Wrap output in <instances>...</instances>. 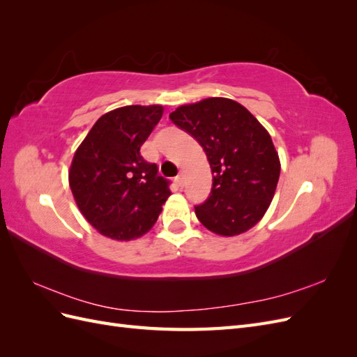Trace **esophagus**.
Listing matches in <instances>:
<instances>
[{
    "label": "esophagus",
    "mask_w": 357,
    "mask_h": 357,
    "mask_svg": "<svg viewBox=\"0 0 357 357\" xmlns=\"http://www.w3.org/2000/svg\"><path fill=\"white\" fill-rule=\"evenodd\" d=\"M176 181H177V185H178L180 188H183V185H185V177H183V174H178V176L176 177Z\"/></svg>",
    "instance_id": "obj_1"
}]
</instances>
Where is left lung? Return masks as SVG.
Masks as SVG:
<instances>
[{"instance_id": "1", "label": "left lung", "mask_w": 357, "mask_h": 357, "mask_svg": "<svg viewBox=\"0 0 357 357\" xmlns=\"http://www.w3.org/2000/svg\"><path fill=\"white\" fill-rule=\"evenodd\" d=\"M169 119L197 139L210 162L213 188L195 207L198 220L223 236L253 228L271 204L280 177V159L266 129L228 98L181 105Z\"/></svg>"}]
</instances>
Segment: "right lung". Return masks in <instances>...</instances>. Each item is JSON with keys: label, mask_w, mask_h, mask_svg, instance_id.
Returning <instances> with one entry per match:
<instances>
[{"label": "right lung", "mask_w": 357, "mask_h": 357, "mask_svg": "<svg viewBox=\"0 0 357 357\" xmlns=\"http://www.w3.org/2000/svg\"><path fill=\"white\" fill-rule=\"evenodd\" d=\"M162 113V105L105 113L74 153L68 172L73 197L84 219L112 240L149 232L171 195L169 180L139 153Z\"/></svg>", "instance_id": "add662e5"}]
</instances>
